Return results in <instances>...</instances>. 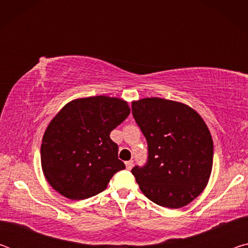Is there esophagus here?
Segmentation results:
<instances>
[{
	"mask_svg": "<svg viewBox=\"0 0 248 248\" xmlns=\"http://www.w3.org/2000/svg\"><path fill=\"white\" fill-rule=\"evenodd\" d=\"M133 167V161H128L125 162V169H127L128 170H130Z\"/></svg>",
	"mask_w": 248,
	"mask_h": 248,
	"instance_id": "obj_1",
	"label": "esophagus"
}]
</instances>
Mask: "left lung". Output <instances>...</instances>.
<instances>
[{
	"label": "left lung",
	"instance_id": "obj_1",
	"mask_svg": "<svg viewBox=\"0 0 248 248\" xmlns=\"http://www.w3.org/2000/svg\"><path fill=\"white\" fill-rule=\"evenodd\" d=\"M148 142V159L131 173L154 203L178 209L197 198L210 178L213 142L207 124L187 105L158 97L132 103Z\"/></svg>",
	"mask_w": 248,
	"mask_h": 248
}]
</instances>
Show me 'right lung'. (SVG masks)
Segmentation results:
<instances>
[{"label":"right lung","mask_w":248,"mask_h":248,"mask_svg":"<svg viewBox=\"0 0 248 248\" xmlns=\"http://www.w3.org/2000/svg\"><path fill=\"white\" fill-rule=\"evenodd\" d=\"M130 114L123 99L94 96L66 104L49 124L41 144V166L54 190L72 200L106 189L125 169L109 134Z\"/></svg>","instance_id":"add662e5"}]
</instances>
